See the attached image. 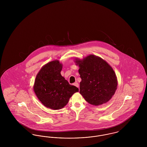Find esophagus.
<instances>
[{
  "instance_id": "esophagus-1",
  "label": "esophagus",
  "mask_w": 147,
  "mask_h": 147,
  "mask_svg": "<svg viewBox=\"0 0 147 147\" xmlns=\"http://www.w3.org/2000/svg\"><path fill=\"white\" fill-rule=\"evenodd\" d=\"M73 85H74V86H76L77 88H79V84H78V83H74L73 84Z\"/></svg>"
}]
</instances>
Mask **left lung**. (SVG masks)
<instances>
[{"instance_id":"8db88e82","label":"left lung","mask_w":147,"mask_h":147,"mask_svg":"<svg viewBox=\"0 0 147 147\" xmlns=\"http://www.w3.org/2000/svg\"><path fill=\"white\" fill-rule=\"evenodd\" d=\"M82 79L80 93L93 105L109 101L117 89V80L111 66L100 57L90 55L81 61L76 59Z\"/></svg>"}]
</instances>
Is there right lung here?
<instances>
[{"mask_svg": "<svg viewBox=\"0 0 147 147\" xmlns=\"http://www.w3.org/2000/svg\"><path fill=\"white\" fill-rule=\"evenodd\" d=\"M62 65L58 61L44 65L35 79L34 90L42 104L53 110L63 108L79 89L69 84L61 74Z\"/></svg>", "mask_w": 147, "mask_h": 147, "instance_id": "add662e5", "label": "right lung"}]
</instances>
